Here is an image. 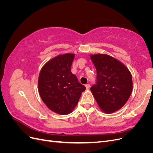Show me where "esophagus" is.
Returning <instances> with one entry per match:
<instances>
[{"mask_svg":"<svg viewBox=\"0 0 153 153\" xmlns=\"http://www.w3.org/2000/svg\"><path fill=\"white\" fill-rule=\"evenodd\" d=\"M85 87H86V89H89V88L90 87V84H85Z\"/></svg>","mask_w":153,"mask_h":153,"instance_id":"1","label":"esophagus"}]
</instances>
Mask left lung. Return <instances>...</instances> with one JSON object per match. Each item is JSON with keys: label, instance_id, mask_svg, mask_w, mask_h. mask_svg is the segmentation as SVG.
<instances>
[{"label": "left lung", "instance_id": "left-lung-1", "mask_svg": "<svg viewBox=\"0 0 153 153\" xmlns=\"http://www.w3.org/2000/svg\"><path fill=\"white\" fill-rule=\"evenodd\" d=\"M96 69V84L91 87L101 110L113 113L121 108L133 89L131 74L118 60L106 54L91 55Z\"/></svg>", "mask_w": 153, "mask_h": 153}]
</instances>
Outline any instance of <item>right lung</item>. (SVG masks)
<instances>
[{"instance_id":"obj_1","label":"right lung","mask_w":153,"mask_h":153,"mask_svg":"<svg viewBox=\"0 0 153 153\" xmlns=\"http://www.w3.org/2000/svg\"><path fill=\"white\" fill-rule=\"evenodd\" d=\"M75 54L59 55L43 66L38 78L41 98L47 107L60 115L71 113L85 87L71 71Z\"/></svg>"}]
</instances>
